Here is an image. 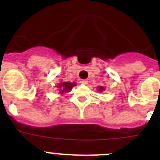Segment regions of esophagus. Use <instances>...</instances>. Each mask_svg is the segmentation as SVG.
Here are the masks:
<instances>
[{
	"label": "esophagus",
	"instance_id": "1",
	"mask_svg": "<svg viewBox=\"0 0 160 160\" xmlns=\"http://www.w3.org/2000/svg\"><path fill=\"white\" fill-rule=\"evenodd\" d=\"M80 83L82 85H87V83H88V81H87V80H86V79H82L81 81H80Z\"/></svg>",
	"mask_w": 160,
	"mask_h": 160
}]
</instances>
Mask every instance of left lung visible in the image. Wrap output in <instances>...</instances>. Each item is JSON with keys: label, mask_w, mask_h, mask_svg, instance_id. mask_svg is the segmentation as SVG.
Here are the masks:
<instances>
[{"label": "left lung", "mask_w": 160, "mask_h": 160, "mask_svg": "<svg viewBox=\"0 0 160 160\" xmlns=\"http://www.w3.org/2000/svg\"><path fill=\"white\" fill-rule=\"evenodd\" d=\"M98 89H99L100 91H102V90H104V87H98Z\"/></svg>", "instance_id": "1"}]
</instances>
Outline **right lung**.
I'll list each match as a JSON object with an SVG mask.
<instances>
[{
  "label": "right lung",
  "mask_w": 160,
  "mask_h": 160,
  "mask_svg": "<svg viewBox=\"0 0 160 160\" xmlns=\"http://www.w3.org/2000/svg\"><path fill=\"white\" fill-rule=\"evenodd\" d=\"M73 86H75V83L73 82H61L58 85V88H60V93L62 94L63 92H67V91H70L73 88Z\"/></svg>",
  "instance_id": "right-lung-1"
}]
</instances>
